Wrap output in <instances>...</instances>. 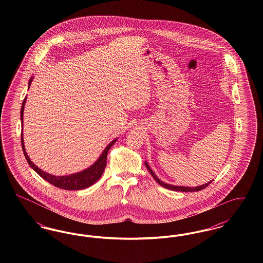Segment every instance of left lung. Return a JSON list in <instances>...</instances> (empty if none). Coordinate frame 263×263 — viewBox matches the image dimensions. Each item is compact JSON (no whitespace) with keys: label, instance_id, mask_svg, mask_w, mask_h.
<instances>
[{"label":"left lung","instance_id":"1","mask_svg":"<svg viewBox=\"0 0 263 263\" xmlns=\"http://www.w3.org/2000/svg\"><path fill=\"white\" fill-rule=\"evenodd\" d=\"M145 165H146V167L148 168V171H149V173H150L152 176L154 177V179L160 184V185H162L163 187L167 188V189H171V190H175V191H182V192H192V191H199V190H202V189H204L205 187H207L212 181H210V182H208V183H205V184H203V185H200V186H196V187H186V186H175V185H171V184H167V183H164L163 182L162 180H160L158 177H157V175L154 174V172L151 170L150 166H149V164L147 163H145Z\"/></svg>","mask_w":263,"mask_h":263}]
</instances>
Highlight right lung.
Masks as SVG:
<instances>
[{
  "label": "right lung",
  "mask_w": 263,
  "mask_h": 263,
  "mask_svg": "<svg viewBox=\"0 0 263 263\" xmlns=\"http://www.w3.org/2000/svg\"><path fill=\"white\" fill-rule=\"evenodd\" d=\"M31 81H32V79L29 80V86H30ZM25 100L23 101L22 110H21L22 124H23V119H24L23 117H24V107H25ZM115 142H116V139L113 140L112 142L104 149L103 153L100 155V159L96 163H93L90 167H88V168L81 172V173L74 174V175H65V176H55V175H49L47 173H44L43 171L38 168L37 166L30 161L29 157L27 156V154L25 152V145H24V138H23V133H22V147H23L25 159H26L28 164L43 179L48 181L52 185H54L56 187L61 188V189H65V190H80V189L89 187L97 180H99L100 176L102 175L103 172H104L105 166H106L107 153H108V151L111 148V146H112Z\"/></svg>",
  "instance_id": "obj_1"
}]
</instances>
